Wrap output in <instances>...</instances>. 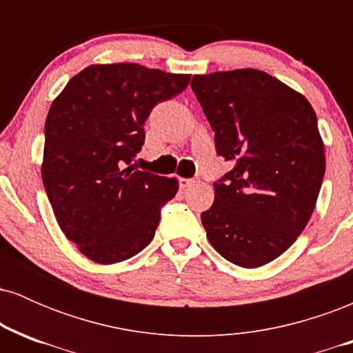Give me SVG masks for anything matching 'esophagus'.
Listing matches in <instances>:
<instances>
[{
	"label": "esophagus",
	"mask_w": 353,
	"mask_h": 353,
	"mask_svg": "<svg viewBox=\"0 0 353 353\" xmlns=\"http://www.w3.org/2000/svg\"><path fill=\"white\" fill-rule=\"evenodd\" d=\"M192 182H194V179H188V177H179V184H181L182 189L189 188V185L192 184Z\"/></svg>",
	"instance_id": "obj_1"
}]
</instances>
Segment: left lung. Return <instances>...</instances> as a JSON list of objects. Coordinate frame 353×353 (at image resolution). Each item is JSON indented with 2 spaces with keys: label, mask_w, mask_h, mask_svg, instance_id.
<instances>
[{
  "label": "left lung",
  "mask_w": 353,
  "mask_h": 353,
  "mask_svg": "<svg viewBox=\"0 0 353 353\" xmlns=\"http://www.w3.org/2000/svg\"><path fill=\"white\" fill-rule=\"evenodd\" d=\"M190 88L216 132L217 154L234 163L201 214L209 242L239 267L269 264L305 229L325 174L314 108L259 70L197 74Z\"/></svg>",
  "instance_id": "left-lung-1"
}]
</instances>
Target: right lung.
Segmentation results:
<instances>
[{
  "mask_svg": "<svg viewBox=\"0 0 353 353\" xmlns=\"http://www.w3.org/2000/svg\"><path fill=\"white\" fill-rule=\"evenodd\" d=\"M190 74L136 63L91 64L52 101L41 177L64 236L98 264L139 254L156 234L176 177L136 171L144 123L157 103L184 91Z\"/></svg>",
  "mask_w": 353,
  "mask_h": 353,
  "instance_id": "obj_1",
  "label": "right lung"
}]
</instances>
